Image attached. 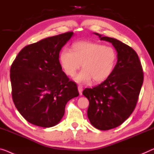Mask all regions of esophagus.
I'll list each match as a JSON object with an SVG mask.
<instances>
[{
  "label": "esophagus",
  "mask_w": 154,
  "mask_h": 154,
  "mask_svg": "<svg viewBox=\"0 0 154 154\" xmlns=\"http://www.w3.org/2000/svg\"><path fill=\"white\" fill-rule=\"evenodd\" d=\"M78 91H79V93L80 95H82V91H83V86H78Z\"/></svg>",
  "instance_id": "1"
}]
</instances>
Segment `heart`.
<instances>
[{
  "mask_svg": "<svg viewBox=\"0 0 154 154\" xmlns=\"http://www.w3.org/2000/svg\"><path fill=\"white\" fill-rule=\"evenodd\" d=\"M72 49L63 48L59 53L61 67L68 77H74L81 66L82 70L75 78L78 83L104 82L112 74L118 61V53L113 47L91 41H79L72 45Z\"/></svg>",
  "mask_w": 154,
  "mask_h": 154,
  "instance_id": "1",
  "label": "heart"
}]
</instances>
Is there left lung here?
Segmentation results:
<instances>
[{
    "label": "left lung",
    "instance_id": "8db88e82",
    "mask_svg": "<svg viewBox=\"0 0 154 154\" xmlns=\"http://www.w3.org/2000/svg\"><path fill=\"white\" fill-rule=\"evenodd\" d=\"M95 34L100 40L111 43L118 52V61L109 77L82 93L89 101L87 115L91 125L106 131L121 125L134 111L144 74L138 55L132 48L116 38Z\"/></svg>",
    "mask_w": 154,
    "mask_h": 154
}]
</instances>
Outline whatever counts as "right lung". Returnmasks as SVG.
<instances>
[{
  "label": "right lung",
  "mask_w": 154,
  "mask_h": 154,
  "mask_svg": "<svg viewBox=\"0 0 154 154\" xmlns=\"http://www.w3.org/2000/svg\"><path fill=\"white\" fill-rule=\"evenodd\" d=\"M73 32L26 45L10 68L11 95L21 116L34 125L51 127L65 113L67 102L79 95L77 86L62 70L59 52Z\"/></svg>",
  "instance_id": "add662e5"
}]
</instances>
